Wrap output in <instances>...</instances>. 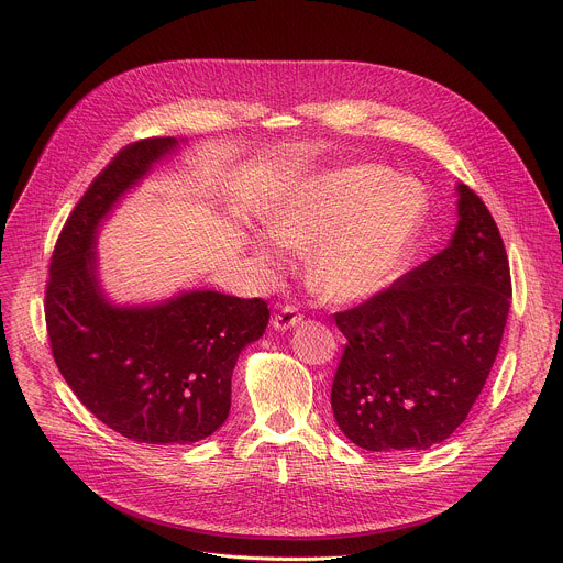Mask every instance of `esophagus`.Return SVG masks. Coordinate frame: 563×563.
Instances as JSON below:
<instances>
[{
    "instance_id": "obj_1",
    "label": "esophagus",
    "mask_w": 563,
    "mask_h": 563,
    "mask_svg": "<svg viewBox=\"0 0 563 563\" xmlns=\"http://www.w3.org/2000/svg\"><path fill=\"white\" fill-rule=\"evenodd\" d=\"M300 320H302L300 309H298L296 305H285V307L272 318V323H274V328H276L278 332H285V330L298 325Z\"/></svg>"
}]
</instances>
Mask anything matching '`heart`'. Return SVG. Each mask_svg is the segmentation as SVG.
I'll use <instances>...</instances> for the list:
<instances>
[{"mask_svg": "<svg viewBox=\"0 0 563 563\" xmlns=\"http://www.w3.org/2000/svg\"><path fill=\"white\" fill-rule=\"evenodd\" d=\"M423 196L374 165L309 180L267 220L285 250L307 254L309 285L330 300H358L387 287L404 267L423 216ZM258 254L278 265L267 245Z\"/></svg>", "mask_w": 563, "mask_h": 563, "instance_id": "b5f03b06", "label": "heart"}]
</instances>
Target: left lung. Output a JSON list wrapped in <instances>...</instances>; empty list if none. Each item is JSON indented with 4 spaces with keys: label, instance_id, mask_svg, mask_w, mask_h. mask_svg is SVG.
Instances as JSON below:
<instances>
[{
    "label": "left lung",
    "instance_id": "1",
    "mask_svg": "<svg viewBox=\"0 0 563 563\" xmlns=\"http://www.w3.org/2000/svg\"><path fill=\"white\" fill-rule=\"evenodd\" d=\"M450 245L361 305L336 311L347 343L332 383L339 428L372 452L426 450L465 419L497 358L510 311L499 227L459 185Z\"/></svg>",
    "mask_w": 563,
    "mask_h": 563
}]
</instances>
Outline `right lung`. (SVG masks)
<instances>
[{"label":"right lung","instance_id":"right-lung-1","mask_svg":"<svg viewBox=\"0 0 563 563\" xmlns=\"http://www.w3.org/2000/svg\"><path fill=\"white\" fill-rule=\"evenodd\" d=\"M178 144H126L96 176L64 222L46 283V330L55 365L85 408L122 437L196 443L231 408L238 354L265 334L263 298L189 291L155 307H113L96 278L100 220L153 163Z\"/></svg>","mask_w":563,"mask_h":563}]
</instances>
